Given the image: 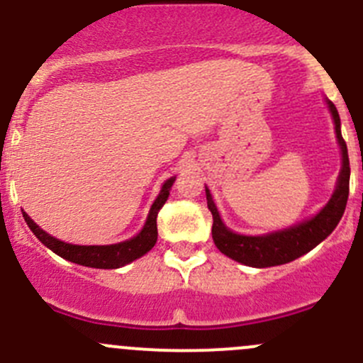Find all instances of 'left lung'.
I'll return each instance as SVG.
<instances>
[{
    "instance_id": "8db88e82",
    "label": "left lung",
    "mask_w": 363,
    "mask_h": 363,
    "mask_svg": "<svg viewBox=\"0 0 363 363\" xmlns=\"http://www.w3.org/2000/svg\"><path fill=\"white\" fill-rule=\"evenodd\" d=\"M327 105L332 117H334L335 135H337L340 155H342V168L339 172L337 186H335L332 199L314 218L307 219V221L279 230V232L267 233V235L250 237L233 233L232 230L226 228L225 223L221 221L218 207L212 200L211 191L205 188L207 207L212 214V239H214L216 247L223 255L235 259V262L244 263V265L256 267V269L283 265V263L294 262L298 256L309 252L334 232V228L342 218L347 203V195H350V158H347L346 142L340 135L337 108L328 100Z\"/></svg>"
}]
</instances>
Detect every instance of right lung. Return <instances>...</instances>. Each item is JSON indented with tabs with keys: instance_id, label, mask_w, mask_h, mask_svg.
Segmentation results:
<instances>
[{
	"instance_id": "obj_1",
	"label": "right lung",
	"mask_w": 363,
	"mask_h": 363,
	"mask_svg": "<svg viewBox=\"0 0 363 363\" xmlns=\"http://www.w3.org/2000/svg\"><path fill=\"white\" fill-rule=\"evenodd\" d=\"M175 177H170L164 181L163 188H161L158 199L152 203L151 211H149L147 221H145L144 228L138 235L133 239L124 240L119 244H111V246H75V244L63 242V240L56 239V237L49 235L43 232L26 212H23L24 221L35 233L36 239L49 247L50 251L56 252L61 258L68 259V262L79 263L84 267H93V269H119V267L128 265L133 259L140 258L145 252L151 251L155 247L156 240H158V226H156V218H158L160 208L167 202L168 195H170V188L174 184Z\"/></svg>"
}]
</instances>
